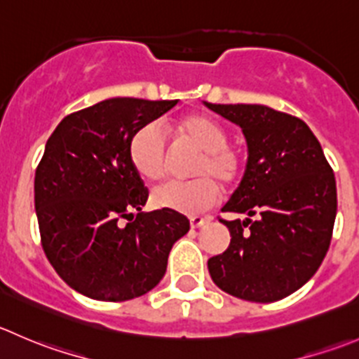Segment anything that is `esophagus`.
Returning a JSON list of instances; mask_svg holds the SVG:
<instances>
[{"label": "esophagus", "instance_id": "obj_1", "mask_svg": "<svg viewBox=\"0 0 359 359\" xmlns=\"http://www.w3.org/2000/svg\"><path fill=\"white\" fill-rule=\"evenodd\" d=\"M208 222L207 217H200V215H193V217H189V224L191 228L196 229V228H201V226H205Z\"/></svg>", "mask_w": 359, "mask_h": 359}]
</instances>
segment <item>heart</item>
I'll use <instances>...</instances> for the list:
<instances>
[{"instance_id":"1","label":"heart","mask_w":359,"mask_h":359,"mask_svg":"<svg viewBox=\"0 0 359 359\" xmlns=\"http://www.w3.org/2000/svg\"><path fill=\"white\" fill-rule=\"evenodd\" d=\"M182 144L193 145L201 156L193 168L198 179L191 182H168L152 193V203L158 208L200 214L221 198V186L231 187L240 182L245 172L242 151L228 144V133L217 121L201 114H189L170 126ZM130 161L135 172L145 180L165 179L168 172V145L158 124L142 126L130 142Z\"/></svg>"}]
</instances>
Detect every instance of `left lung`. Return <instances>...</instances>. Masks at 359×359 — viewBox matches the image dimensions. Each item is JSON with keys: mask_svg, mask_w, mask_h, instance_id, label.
I'll return each instance as SVG.
<instances>
[{"mask_svg": "<svg viewBox=\"0 0 359 359\" xmlns=\"http://www.w3.org/2000/svg\"><path fill=\"white\" fill-rule=\"evenodd\" d=\"M207 107L242 128L243 179L222 212L229 247L208 259L212 280L240 300L270 304L300 290L321 266L337 215L335 175L307 124L264 105Z\"/></svg>", "mask_w": 359, "mask_h": 359, "instance_id": "8db88e82", "label": "left lung"}]
</instances>
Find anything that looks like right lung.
I'll use <instances>...</instances> for the list:
<instances>
[{
	"label": "right lung",
	"instance_id": "right-lung-1",
	"mask_svg": "<svg viewBox=\"0 0 359 359\" xmlns=\"http://www.w3.org/2000/svg\"><path fill=\"white\" fill-rule=\"evenodd\" d=\"M177 102L105 100L66 116L48 137L34 173L41 247L57 276L93 300L149 293L189 231L179 212H142L149 189L130 161L133 135Z\"/></svg>",
	"mask_w": 359,
	"mask_h": 359
}]
</instances>
